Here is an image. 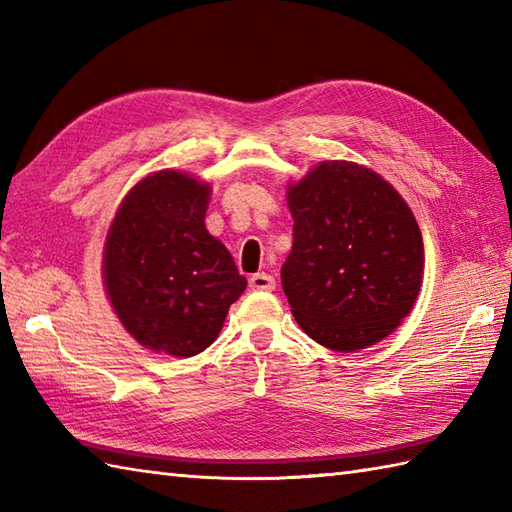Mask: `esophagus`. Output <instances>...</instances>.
<instances>
[{
	"label": "esophagus",
	"mask_w": 512,
	"mask_h": 512,
	"mask_svg": "<svg viewBox=\"0 0 512 512\" xmlns=\"http://www.w3.org/2000/svg\"><path fill=\"white\" fill-rule=\"evenodd\" d=\"M275 286V277H270L266 273H257L248 279L250 290H275Z\"/></svg>",
	"instance_id": "obj_1"
}]
</instances>
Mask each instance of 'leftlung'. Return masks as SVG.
<instances>
[{
	"instance_id": "obj_1",
	"label": "left lung",
	"mask_w": 512,
	"mask_h": 512,
	"mask_svg": "<svg viewBox=\"0 0 512 512\" xmlns=\"http://www.w3.org/2000/svg\"><path fill=\"white\" fill-rule=\"evenodd\" d=\"M288 206L281 286L301 330L334 352L383 341L422 284V235L407 202L372 169L330 160L292 184Z\"/></svg>"
}]
</instances>
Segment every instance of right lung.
Instances as JSON below:
<instances>
[{"label":"right lung","mask_w":512,"mask_h":512,"mask_svg":"<svg viewBox=\"0 0 512 512\" xmlns=\"http://www.w3.org/2000/svg\"><path fill=\"white\" fill-rule=\"evenodd\" d=\"M209 184L158 171L127 193L105 242L107 297L147 350L195 356L220 334L246 279L204 226Z\"/></svg>","instance_id":"obj_1"}]
</instances>
